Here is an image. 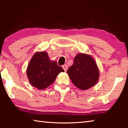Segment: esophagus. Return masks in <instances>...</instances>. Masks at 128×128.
I'll list each match as a JSON object with an SVG mask.
<instances>
[{"instance_id": "esophagus-1", "label": "esophagus", "mask_w": 128, "mask_h": 128, "mask_svg": "<svg viewBox=\"0 0 128 128\" xmlns=\"http://www.w3.org/2000/svg\"><path fill=\"white\" fill-rule=\"evenodd\" d=\"M62 68H63L64 71H66L67 69H68V66H67L66 65H63V66H62Z\"/></svg>"}]
</instances>
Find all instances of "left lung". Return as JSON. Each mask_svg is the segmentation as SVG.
I'll return each mask as SVG.
<instances>
[{"instance_id": "left-lung-1", "label": "left lung", "mask_w": 128, "mask_h": 128, "mask_svg": "<svg viewBox=\"0 0 128 128\" xmlns=\"http://www.w3.org/2000/svg\"><path fill=\"white\" fill-rule=\"evenodd\" d=\"M67 73L74 85L81 90H87L94 86L99 77L96 62L91 56L79 54L74 58L73 64Z\"/></svg>"}]
</instances>
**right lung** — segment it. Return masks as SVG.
I'll return each mask as SVG.
<instances>
[{"label":"right lung","instance_id":"obj_1","mask_svg":"<svg viewBox=\"0 0 128 128\" xmlns=\"http://www.w3.org/2000/svg\"><path fill=\"white\" fill-rule=\"evenodd\" d=\"M64 72L56 62H50L46 52H36L32 57L27 68V76L34 87L43 90L51 85L60 72Z\"/></svg>","mask_w":128,"mask_h":128}]
</instances>
